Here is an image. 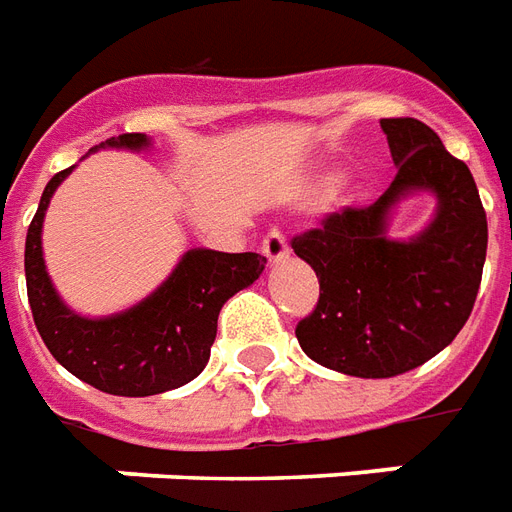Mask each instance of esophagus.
<instances>
[{
	"label": "esophagus",
	"instance_id": "esophagus-1",
	"mask_svg": "<svg viewBox=\"0 0 512 512\" xmlns=\"http://www.w3.org/2000/svg\"><path fill=\"white\" fill-rule=\"evenodd\" d=\"M263 255L268 257V263L274 266V263H282V260H287V255H290V246H287L285 236L282 233H268L266 238H263Z\"/></svg>",
	"mask_w": 512,
	"mask_h": 512
}]
</instances>
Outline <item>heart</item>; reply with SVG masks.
<instances>
[{"label":"heart","mask_w":512,"mask_h":512,"mask_svg":"<svg viewBox=\"0 0 512 512\" xmlns=\"http://www.w3.org/2000/svg\"><path fill=\"white\" fill-rule=\"evenodd\" d=\"M342 181L344 173L339 168L323 170V173H317V179H314V195H333Z\"/></svg>","instance_id":"heart-1"}]
</instances>
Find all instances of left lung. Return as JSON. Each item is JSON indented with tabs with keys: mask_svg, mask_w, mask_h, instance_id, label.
<instances>
[{
	"mask_svg": "<svg viewBox=\"0 0 512 512\" xmlns=\"http://www.w3.org/2000/svg\"><path fill=\"white\" fill-rule=\"evenodd\" d=\"M393 165L385 195L344 208L293 238L320 279V301L298 323L301 350L325 369L382 380L418 369L469 320L486 263L488 222L472 173L418 119H382ZM431 191L435 217L415 237L387 236L401 199Z\"/></svg>",
	"mask_w": 512,
	"mask_h": 512,
	"instance_id": "8db88e82",
	"label": "left lung"
}]
</instances>
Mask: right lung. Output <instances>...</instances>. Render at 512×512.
<instances>
[{"label":"right lung","instance_id":"right-lung-1","mask_svg":"<svg viewBox=\"0 0 512 512\" xmlns=\"http://www.w3.org/2000/svg\"><path fill=\"white\" fill-rule=\"evenodd\" d=\"M149 146L151 140L143 132H124L92 151H140ZM73 168L45 184L26 233V293L45 347L78 380L113 396H154L187 385L206 369L217 339L219 309L263 274L266 257L189 249L168 279L140 304L108 317H83L56 293L43 260L45 211Z\"/></svg>","mask_w":512,"mask_h":512}]
</instances>
